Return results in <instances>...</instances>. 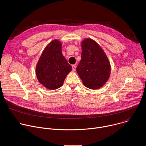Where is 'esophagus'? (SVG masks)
Segmentation results:
<instances>
[{
  "instance_id": "obj_1",
  "label": "esophagus",
  "mask_w": 146,
  "mask_h": 146,
  "mask_svg": "<svg viewBox=\"0 0 146 146\" xmlns=\"http://www.w3.org/2000/svg\"><path fill=\"white\" fill-rule=\"evenodd\" d=\"M76 65H72V70L73 71H75L76 70Z\"/></svg>"
}]
</instances>
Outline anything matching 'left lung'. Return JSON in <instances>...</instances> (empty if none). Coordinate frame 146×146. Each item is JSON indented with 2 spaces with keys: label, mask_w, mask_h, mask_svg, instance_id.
Masks as SVG:
<instances>
[{
  "label": "left lung",
  "mask_w": 146,
  "mask_h": 146,
  "mask_svg": "<svg viewBox=\"0 0 146 146\" xmlns=\"http://www.w3.org/2000/svg\"><path fill=\"white\" fill-rule=\"evenodd\" d=\"M81 59L76 70L86 87L96 90L105 84L110 74V64L100 46L92 39L81 44Z\"/></svg>",
  "instance_id": "8db88e82"
}]
</instances>
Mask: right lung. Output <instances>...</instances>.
<instances>
[{"label": "right lung", "mask_w": 146, "mask_h": 146, "mask_svg": "<svg viewBox=\"0 0 146 146\" xmlns=\"http://www.w3.org/2000/svg\"><path fill=\"white\" fill-rule=\"evenodd\" d=\"M62 44L54 40L46 47L36 66V73L38 81L49 90L60 87L72 66L62 54Z\"/></svg>", "instance_id": "right-lung-1"}]
</instances>
